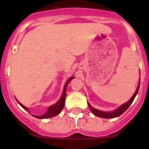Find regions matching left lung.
Instances as JSON below:
<instances>
[{"label": "left lung", "mask_w": 149, "mask_h": 149, "mask_svg": "<svg viewBox=\"0 0 149 149\" xmlns=\"http://www.w3.org/2000/svg\"><path fill=\"white\" fill-rule=\"evenodd\" d=\"M139 87H140V81L139 84V86H138L137 89H136V92H135V94H133V96L132 97V98L130 99L128 102H127L126 103L122 104L120 107H118V109H115V110H114L113 112H103V111L98 110V109H94V107H91L88 102V107H89V109H91V112H92L94 115H96V116H97V117H100V118H117V117H119L120 115H121L122 114L124 113V112H125L127 109H128V107H130V105L131 104L132 102H133V100H134V99H135V97H136V94H138Z\"/></svg>", "instance_id": "1"}]
</instances>
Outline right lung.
Returning a JSON list of instances; mask_svg holds the SVG:
<instances>
[{
    "label": "right lung",
    "instance_id": "obj_1",
    "mask_svg": "<svg viewBox=\"0 0 149 149\" xmlns=\"http://www.w3.org/2000/svg\"><path fill=\"white\" fill-rule=\"evenodd\" d=\"M73 78H74V77H70V79L68 80V81L65 83V86H64V89H63V95L61 96V99L58 100V102L55 104L52 105V106L49 107H48V109H47V112H45V113L43 114V115H33V116L35 117L36 118H38V119H45V118H52V117L56 116L57 115H58V114H59L60 112L62 111V109H63L64 104H65L66 87H67V86H68V84L69 81H71L72 79H73ZM18 103H19V104H20L21 106H22V107H23L24 109H25V110H26L27 112H29V110L27 107H24L23 104H21L20 102H18Z\"/></svg>",
    "mask_w": 149,
    "mask_h": 149
}]
</instances>
